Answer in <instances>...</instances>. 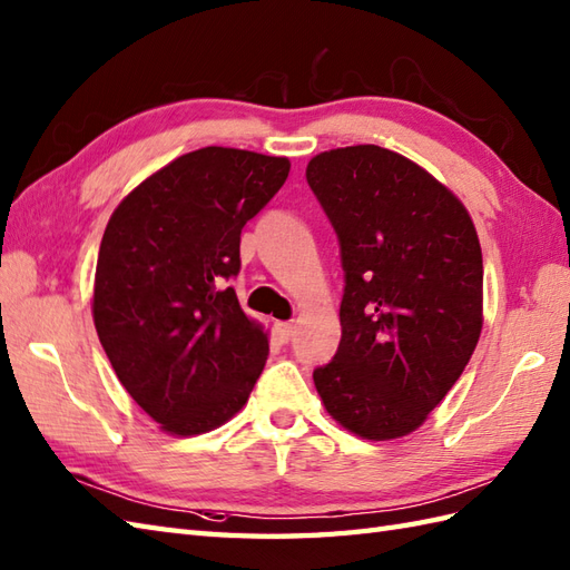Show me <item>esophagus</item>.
Listing matches in <instances>:
<instances>
[{
  "instance_id": "esophagus-1",
  "label": "esophagus",
  "mask_w": 570,
  "mask_h": 570,
  "mask_svg": "<svg viewBox=\"0 0 570 570\" xmlns=\"http://www.w3.org/2000/svg\"><path fill=\"white\" fill-rule=\"evenodd\" d=\"M276 333L282 335V340H291L296 333V325L294 323H276Z\"/></svg>"
}]
</instances>
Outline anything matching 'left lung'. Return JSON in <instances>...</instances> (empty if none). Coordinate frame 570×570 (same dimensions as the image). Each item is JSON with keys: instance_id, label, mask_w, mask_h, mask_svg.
Instances as JSON below:
<instances>
[{"instance_id": "left-lung-1", "label": "left lung", "mask_w": 570, "mask_h": 570, "mask_svg": "<svg viewBox=\"0 0 570 570\" xmlns=\"http://www.w3.org/2000/svg\"><path fill=\"white\" fill-rule=\"evenodd\" d=\"M306 179L345 269L342 340L313 372L317 395L342 428L395 440L428 420L479 345V235L444 184L379 145L315 155Z\"/></svg>"}]
</instances>
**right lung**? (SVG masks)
<instances>
[{"instance_id":"add662e5","label":"right lung","mask_w":570,"mask_h":570,"mask_svg":"<svg viewBox=\"0 0 570 570\" xmlns=\"http://www.w3.org/2000/svg\"><path fill=\"white\" fill-rule=\"evenodd\" d=\"M286 157L202 148L130 191L106 225L95 327L118 381L165 432L191 436L240 410L269 340L235 288L240 233L288 177Z\"/></svg>"}]
</instances>
